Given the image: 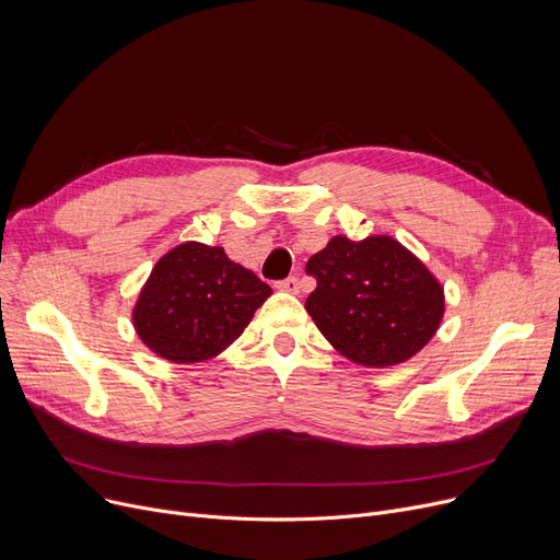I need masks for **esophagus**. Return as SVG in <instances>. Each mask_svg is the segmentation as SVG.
<instances>
[{
	"label": "esophagus",
	"instance_id": "obj_1",
	"mask_svg": "<svg viewBox=\"0 0 560 560\" xmlns=\"http://www.w3.org/2000/svg\"><path fill=\"white\" fill-rule=\"evenodd\" d=\"M275 288L281 290V292H290V295H298V292H300V279L298 277H288L283 281H277Z\"/></svg>",
	"mask_w": 560,
	"mask_h": 560
}]
</instances>
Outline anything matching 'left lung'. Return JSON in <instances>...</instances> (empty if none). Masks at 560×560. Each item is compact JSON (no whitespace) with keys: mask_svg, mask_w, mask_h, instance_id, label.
<instances>
[{"mask_svg":"<svg viewBox=\"0 0 560 560\" xmlns=\"http://www.w3.org/2000/svg\"><path fill=\"white\" fill-rule=\"evenodd\" d=\"M306 272L317 281L306 311L351 363L399 365L413 359L443 322V285L390 235L363 241L334 235L308 258Z\"/></svg>","mask_w":560,"mask_h":560,"instance_id":"1","label":"left lung"}]
</instances>
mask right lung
Returning a JSON list of instances; mask_svg holds the SVG:
<instances>
[{
	"label": "right lung",
	"instance_id": "1",
	"mask_svg": "<svg viewBox=\"0 0 560 560\" xmlns=\"http://www.w3.org/2000/svg\"><path fill=\"white\" fill-rule=\"evenodd\" d=\"M270 295L222 247L188 241L156 260L133 306V329L161 359L201 363L222 354Z\"/></svg>",
	"mask_w": 560,
	"mask_h": 560
}]
</instances>
